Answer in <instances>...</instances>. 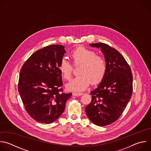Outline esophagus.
<instances>
[{
    "label": "esophagus",
    "mask_w": 151,
    "mask_h": 151,
    "mask_svg": "<svg viewBox=\"0 0 151 151\" xmlns=\"http://www.w3.org/2000/svg\"><path fill=\"white\" fill-rule=\"evenodd\" d=\"M83 94V93H73L72 95L73 96H81Z\"/></svg>",
    "instance_id": "1"
}]
</instances>
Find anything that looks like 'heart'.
Here are the masks:
<instances>
[{"label": "heart", "mask_w": 151, "mask_h": 151, "mask_svg": "<svg viewBox=\"0 0 151 151\" xmlns=\"http://www.w3.org/2000/svg\"><path fill=\"white\" fill-rule=\"evenodd\" d=\"M70 55L75 64H82L79 70V74L81 75L67 84L66 88L68 90L83 91L91 83L97 85L102 81L106 72V64L102 57L96 55L95 51L82 46L75 49ZM58 69L64 79H70L73 66L67 59L63 58L61 60Z\"/></svg>", "instance_id": "obj_1"}]
</instances>
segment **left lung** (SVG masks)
I'll return each instance as SVG.
<instances>
[{
    "label": "left lung",
    "instance_id": "left-lung-1",
    "mask_svg": "<svg viewBox=\"0 0 151 151\" xmlns=\"http://www.w3.org/2000/svg\"><path fill=\"white\" fill-rule=\"evenodd\" d=\"M100 48L106 64V72L99 85L91 91V101L85 106L88 118L98 126L109 125L121 115L133 93V75L124 57L103 43L90 45Z\"/></svg>",
    "mask_w": 151,
    "mask_h": 151
}]
</instances>
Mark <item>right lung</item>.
Segmentation results:
<instances>
[{
    "mask_svg": "<svg viewBox=\"0 0 151 151\" xmlns=\"http://www.w3.org/2000/svg\"><path fill=\"white\" fill-rule=\"evenodd\" d=\"M64 47L52 45L33 53L20 70L18 89L29 115L40 123L51 124L65 109L72 93H63L59 63Z\"/></svg>",
    "mask_w": 151,
    "mask_h": 151,
    "instance_id": "right-lung-1",
    "label": "right lung"
}]
</instances>
